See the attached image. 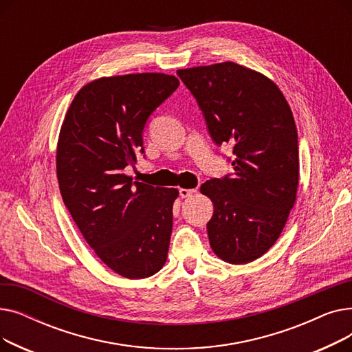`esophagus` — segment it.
I'll return each mask as SVG.
<instances>
[{"instance_id":"1","label":"esophagus","mask_w":352,"mask_h":352,"mask_svg":"<svg viewBox=\"0 0 352 352\" xmlns=\"http://www.w3.org/2000/svg\"><path fill=\"white\" fill-rule=\"evenodd\" d=\"M195 192H197V190H192V188H181V190H179V195H181V198H188V197H192Z\"/></svg>"}]
</instances>
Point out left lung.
I'll return each mask as SVG.
<instances>
[{
  "label": "left lung",
  "instance_id": "left-lung-1",
  "mask_svg": "<svg viewBox=\"0 0 352 352\" xmlns=\"http://www.w3.org/2000/svg\"><path fill=\"white\" fill-rule=\"evenodd\" d=\"M178 77L204 113L212 140L234 145L232 177L208 179L214 254L228 264L263 256L281 235L300 184L298 134L283 91L232 61L184 68Z\"/></svg>",
  "mask_w": 352,
  "mask_h": 352
}]
</instances>
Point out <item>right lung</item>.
Returning <instances> with one entry per match:
<instances>
[{"instance_id": "1", "label": "right lung", "mask_w": 352, "mask_h": 352, "mask_svg": "<svg viewBox=\"0 0 352 352\" xmlns=\"http://www.w3.org/2000/svg\"><path fill=\"white\" fill-rule=\"evenodd\" d=\"M178 85L162 72L97 78L77 92L60 129L55 165L64 204L100 260L129 280L164 267L179 192L133 182L124 168L144 153L148 117Z\"/></svg>"}]
</instances>
